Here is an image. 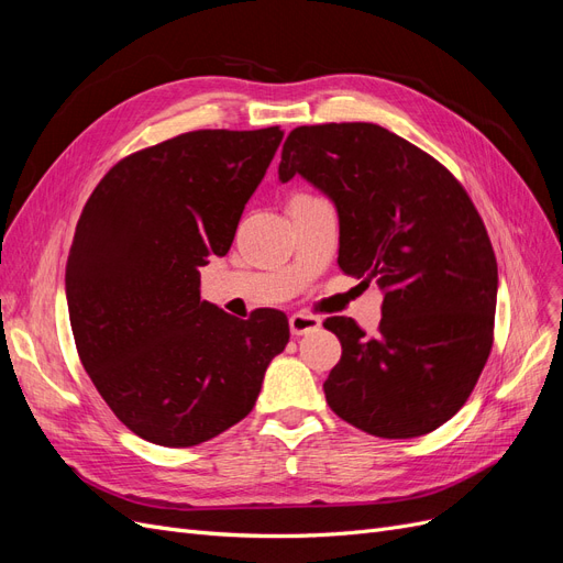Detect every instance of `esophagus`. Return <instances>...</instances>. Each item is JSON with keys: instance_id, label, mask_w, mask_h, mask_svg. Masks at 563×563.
<instances>
[{"instance_id": "1", "label": "esophagus", "mask_w": 563, "mask_h": 563, "mask_svg": "<svg viewBox=\"0 0 563 563\" xmlns=\"http://www.w3.org/2000/svg\"><path fill=\"white\" fill-rule=\"evenodd\" d=\"M288 327H291V333L296 338L300 335H308V333H314L321 329V319L319 317H312V314H305V312H296L288 317Z\"/></svg>"}]
</instances>
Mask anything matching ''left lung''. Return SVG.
Instances as JSON below:
<instances>
[{"mask_svg":"<svg viewBox=\"0 0 563 563\" xmlns=\"http://www.w3.org/2000/svg\"><path fill=\"white\" fill-rule=\"evenodd\" d=\"M294 176L338 211V265L376 282V338L347 317L323 327L343 356L323 383L331 411L383 439H411L451 420L493 345L498 263L467 192L428 152L378 124L298 126L279 180Z\"/></svg>","mask_w":563,"mask_h":563,"instance_id":"left-lung-1","label":"left lung"}]
</instances>
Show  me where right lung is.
I'll return each instance as SVG.
<instances>
[{"instance_id":"obj_1","label":"right lung","mask_w":563,"mask_h":563,"mask_svg":"<svg viewBox=\"0 0 563 563\" xmlns=\"http://www.w3.org/2000/svg\"><path fill=\"white\" fill-rule=\"evenodd\" d=\"M284 139L190 131L135 152L98 183L75 230L65 296L75 345L131 432L197 446L251 413L286 314L236 319L199 298V267L225 255Z\"/></svg>"}]
</instances>
